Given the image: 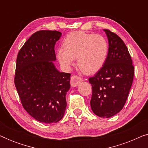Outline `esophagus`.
<instances>
[{"mask_svg":"<svg viewBox=\"0 0 148 148\" xmlns=\"http://www.w3.org/2000/svg\"><path fill=\"white\" fill-rule=\"evenodd\" d=\"M82 81V79L78 75H73L71 78V85L72 87H76L79 84V83H80Z\"/></svg>","mask_w":148,"mask_h":148,"instance_id":"1","label":"esophagus"}]
</instances>
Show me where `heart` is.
<instances>
[{
  "instance_id": "1",
  "label": "heart",
  "mask_w": 148,
  "mask_h": 148,
  "mask_svg": "<svg viewBox=\"0 0 148 148\" xmlns=\"http://www.w3.org/2000/svg\"><path fill=\"white\" fill-rule=\"evenodd\" d=\"M108 50V43L103 36L73 32L64 39L63 47L57 50V58L65 69L70 68L77 58L79 68L84 73L93 74L104 64Z\"/></svg>"
}]
</instances>
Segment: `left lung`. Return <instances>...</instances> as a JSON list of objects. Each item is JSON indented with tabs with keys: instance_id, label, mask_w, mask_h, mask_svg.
<instances>
[{
	"instance_id": "left-lung-1",
	"label": "left lung",
	"mask_w": 148,
	"mask_h": 148,
	"mask_svg": "<svg viewBox=\"0 0 148 148\" xmlns=\"http://www.w3.org/2000/svg\"><path fill=\"white\" fill-rule=\"evenodd\" d=\"M104 30L108 40V53L102 67L89 78L92 86L90 105L97 116L110 118L124 107L135 71L124 42L115 33Z\"/></svg>"
}]
</instances>
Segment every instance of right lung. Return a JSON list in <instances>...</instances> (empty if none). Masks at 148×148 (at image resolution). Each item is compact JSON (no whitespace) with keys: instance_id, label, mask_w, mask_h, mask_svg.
<instances>
[{"instance_id":"add662e5","label":"right lung","mask_w":148,"mask_h":148,"mask_svg":"<svg viewBox=\"0 0 148 148\" xmlns=\"http://www.w3.org/2000/svg\"><path fill=\"white\" fill-rule=\"evenodd\" d=\"M61 33L41 30L32 34L18 52L15 85L23 108L36 120L57 123L64 116L70 73L59 72L54 45Z\"/></svg>"}]
</instances>
